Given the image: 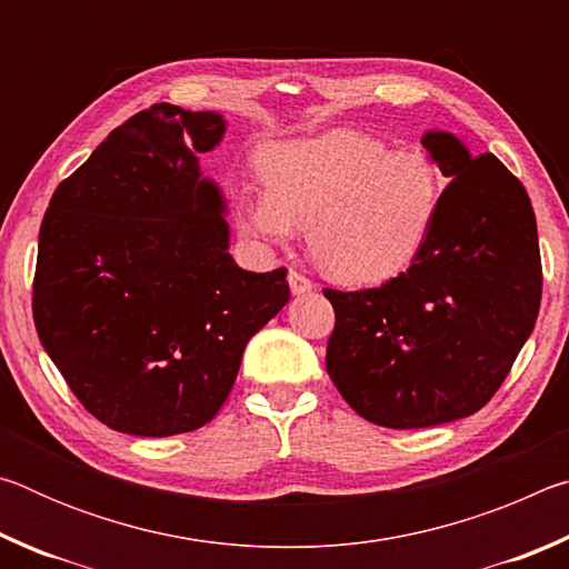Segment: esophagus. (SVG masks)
<instances>
[{
    "mask_svg": "<svg viewBox=\"0 0 569 569\" xmlns=\"http://www.w3.org/2000/svg\"><path fill=\"white\" fill-rule=\"evenodd\" d=\"M288 286H291V293H293V296H301V293L313 291V283L308 281V278H306L303 273H298V271L288 273Z\"/></svg>",
    "mask_w": 569,
    "mask_h": 569,
    "instance_id": "esophagus-1",
    "label": "esophagus"
}]
</instances>
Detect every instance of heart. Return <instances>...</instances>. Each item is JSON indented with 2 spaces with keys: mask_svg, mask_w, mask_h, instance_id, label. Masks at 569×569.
Returning <instances> with one entry per match:
<instances>
[{
  "mask_svg": "<svg viewBox=\"0 0 569 569\" xmlns=\"http://www.w3.org/2000/svg\"><path fill=\"white\" fill-rule=\"evenodd\" d=\"M261 172L266 182L240 190L246 226L271 243L308 228L316 266L349 286L407 271L435 233L447 188L429 152L353 130L273 142Z\"/></svg>",
  "mask_w": 569,
  "mask_h": 569,
  "instance_id": "heart-1",
  "label": "heart"
}]
</instances>
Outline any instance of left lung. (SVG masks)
I'll list each match as a JSON object with an SVG mask.
<instances>
[{"label": "left lung", "instance_id": "1", "mask_svg": "<svg viewBox=\"0 0 569 569\" xmlns=\"http://www.w3.org/2000/svg\"><path fill=\"white\" fill-rule=\"evenodd\" d=\"M421 146L451 178L427 248L379 288L323 291L336 313L326 371L359 417L389 429L437 427L485 407L542 298L522 182L451 132H423Z\"/></svg>", "mask_w": 569, "mask_h": 569}]
</instances>
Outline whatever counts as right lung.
Returning a JSON list of instances; mask_svg holds the SVG:
<instances>
[{
    "instance_id": "1",
    "label": "right lung",
    "mask_w": 569,
    "mask_h": 569,
    "mask_svg": "<svg viewBox=\"0 0 569 569\" xmlns=\"http://www.w3.org/2000/svg\"><path fill=\"white\" fill-rule=\"evenodd\" d=\"M218 112L152 104L57 186L40 228L32 313L94 419L132 437L200 429L233 389L250 336L291 298L286 268L228 253L226 198L200 152Z\"/></svg>"
}]
</instances>
